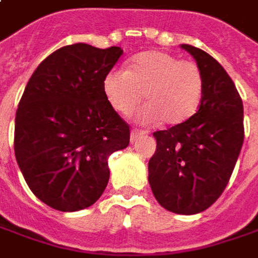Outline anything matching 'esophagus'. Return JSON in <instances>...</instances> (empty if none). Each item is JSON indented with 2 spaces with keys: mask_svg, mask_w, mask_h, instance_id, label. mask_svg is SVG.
I'll use <instances>...</instances> for the list:
<instances>
[{
  "mask_svg": "<svg viewBox=\"0 0 258 258\" xmlns=\"http://www.w3.org/2000/svg\"><path fill=\"white\" fill-rule=\"evenodd\" d=\"M145 135H147V132H145V131H139V129H133L132 132H131V142H136V140L139 139V138H142V136H145Z\"/></svg>",
  "mask_w": 258,
  "mask_h": 258,
  "instance_id": "esophagus-1",
  "label": "esophagus"
}]
</instances>
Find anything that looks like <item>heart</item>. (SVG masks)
<instances>
[{"mask_svg": "<svg viewBox=\"0 0 258 258\" xmlns=\"http://www.w3.org/2000/svg\"><path fill=\"white\" fill-rule=\"evenodd\" d=\"M105 97L119 113H131L145 97L136 118L145 125L160 120L178 125L200 106L204 76L197 63L166 51L152 50L132 58L129 69H112L102 83Z\"/></svg>", "mask_w": 258, "mask_h": 258, "instance_id": "1", "label": "heart"}]
</instances>
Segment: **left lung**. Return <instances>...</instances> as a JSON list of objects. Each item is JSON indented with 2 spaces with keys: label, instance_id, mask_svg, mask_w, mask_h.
<instances>
[{
  "label": "left lung",
  "instance_id": "1",
  "mask_svg": "<svg viewBox=\"0 0 258 258\" xmlns=\"http://www.w3.org/2000/svg\"><path fill=\"white\" fill-rule=\"evenodd\" d=\"M204 76L200 109L185 122L153 133L149 182L161 207L180 215L205 211L226 188L240 154L243 102L232 78L211 54L181 44Z\"/></svg>",
  "mask_w": 258,
  "mask_h": 258
}]
</instances>
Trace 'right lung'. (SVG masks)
<instances>
[{
  "label": "right lung",
  "instance_id": "add662e5",
  "mask_svg": "<svg viewBox=\"0 0 258 258\" xmlns=\"http://www.w3.org/2000/svg\"><path fill=\"white\" fill-rule=\"evenodd\" d=\"M123 50L76 43L53 51L29 78L15 116L14 149L26 184L53 209L91 207L109 180L108 157L126 149V125L104 77Z\"/></svg>",
  "mask_w": 258,
  "mask_h": 258
}]
</instances>
